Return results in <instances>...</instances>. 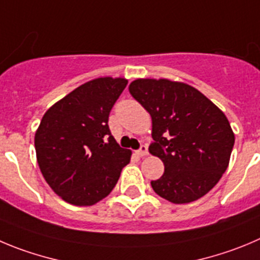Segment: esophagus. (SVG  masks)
<instances>
[{
	"mask_svg": "<svg viewBox=\"0 0 260 260\" xmlns=\"http://www.w3.org/2000/svg\"><path fill=\"white\" fill-rule=\"evenodd\" d=\"M147 154H149V150H147L146 146H141V149L136 151V155H137V156H146Z\"/></svg>",
	"mask_w": 260,
	"mask_h": 260,
	"instance_id": "1",
	"label": "esophagus"
}]
</instances>
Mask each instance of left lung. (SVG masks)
Instances as JSON below:
<instances>
[{"label":"left lung","instance_id":"1","mask_svg":"<svg viewBox=\"0 0 260 260\" xmlns=\"http://www.w3.org/2000/svg\"><path fill=\"white\" fill-rule=\"evenodd\" d=\"M129 92L152 120L150 154L164 163L152 190L173 204L203 198L225 172L235 144L229 119L200 91L169 79H136Z\"/></svg>","mask_w":260,"mask_h":260}]
</instances>
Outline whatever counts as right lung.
Returning a JSON list of instances; mask_svg holds the SVG:
<instances>
[{
    "mask_svg": "<svg viewBox=\"0 0 260 260\" xmlns=\"http://www.w3.org/2000/svg\"><path fill=\"white\" fill-rule=\"evenodd\" d=\"M128 81L103 77L82 84L45 113L35 136L42 176L53 192L89 207L111 192L132 151L111 136V108Z\"/></svg>",
    "mask_w": 260,
    "mask_h": 260,
    "instance_id": "1",
    "label": "right lung"
}]
</instances>
